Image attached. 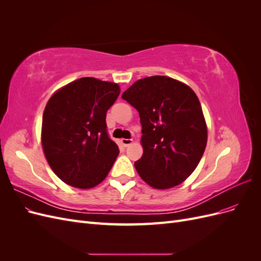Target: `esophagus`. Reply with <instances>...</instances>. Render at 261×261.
Listing matches in <instances>:
<instances>
[{
  "instance_id": "1",
  "label": "esophagus",
  "mask_w": 261,
  "mask_h": 261,
  "mask_svg": "<svg viewBox=\"0 0 261 261\" xmlns=\"http://www.w3.org/2000/svg\"><path fill=\"white\" fill-rule=\"evenodd\" d=\"M121 144L124 147H128V146H130L133 144V139H125V138H123V139H121Z\"/></svg>"
}]
</instances>
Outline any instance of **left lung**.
I'll list each match as a JSON object with an SVG mask.
<instances>
[{"label": "left lung", "mask_w": 261, "mask_h": 261, "mask_svg": "<svg viewBox=\"0 0 261 261\" xmlns=\"http://www.w3.org/2000/svg\"><path fill=\"white\" fill-rule=\"evenodd\" d=\"M122 98L135 108L143 126L139 176L155 189L175 187L192 174L207 146L208 128L191 87L168 76L134 83Z\"/></svg>", "instance_id": "left-lung-1"}]
</instances>
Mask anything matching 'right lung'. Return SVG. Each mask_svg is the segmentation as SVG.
<instances>
[{
    "mask_svg": "<svg viewBox=\"0 0 261 261\" xmlns=\"http://www.w3.org/2000/svg\"><path fill=\"white\" fill-rule=\"evenodd\" d=\"M121 92L116 83L83 77L55 91L42 116L41 145L52 171L65 184L89 189L109 174L118 147L106 116Z\"/></svg>",
    "mask_w": 261,
    "mask_h": 261,
    "instance_id": "1",
    "label": "right lung"
}]
</instances>
